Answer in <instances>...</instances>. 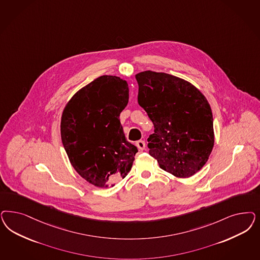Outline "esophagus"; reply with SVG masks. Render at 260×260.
Segmentation results:
<instances>
[{"label": "esophagus", "instance_id": "34e87169", "mask_svg": "<svg viewBox=\"0 0 260 260\" xmlns=\"http://www.w3.org/2000/svg\"><path fill=\"white\" fill-rule=\"evenodd\" d=\"M136 145H137V147H138L140 150H144V149H145V143H144V141H138V142L136 143Z\"/></svg>", "mask_w": 260, "mask_h": 260}]
</instances>
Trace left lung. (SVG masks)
I'll use <instances>...</instances> for the list:
<instances>
[{
    "label": "left lung",
    "mask_w": 260,
    "mask_h": 260,
    "mask_svg": "<svg viewBox=\"0 0 260 260\" xmlns=\"http://www.w3.org/2000/svg\"><path fill=\"white\" fill-rule=\"evenodd\" d=\"M136 79L139 104L154 124L147 139L150 156L173 176H193L214 145L209 101L190 82L166 73L144 71Z\"/></svg>",
    "instance_id": "8db88e82"
}]
</instances>
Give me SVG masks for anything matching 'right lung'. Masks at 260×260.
<instances>
[{
    "mask_svg": "<svg viewBox=\"0 0 260 260\" xmlns=\"http://www.w3.org/2000/svg\"><path fill=\"white\" fill-rule=\"evenodd\" d=\"M129 100L124 79L102 76L68 101L61 139L70 162L88 183L113 186L131 170L138 148L125 139L119 115Z\"/></svg>",
    "mask_w": 260,
    "mask_h": 260,
    "instance_id": "obj_1",
    "label": "right lung"
}]
</instances>
